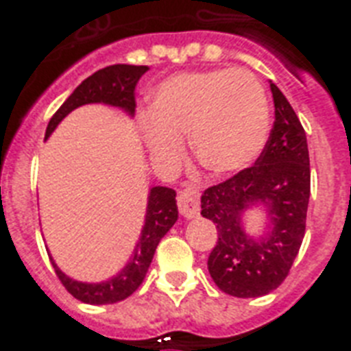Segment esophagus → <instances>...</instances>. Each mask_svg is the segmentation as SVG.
I'll list each match as a JSON object with an SVG mask.
<instances>
[{
  "mask_svg": "<svg viewBox=\"0 0 351 351\" xmlns=\"http://www.w3.org/2000/svg\"><path fill=\"white\" fill-rule=\"evenodd\" d=\"M176 200H178V211L186 219H195L200 211V195L197 189H191V187L182 189Z\"/></svg>",
  "mask_w": 351,
  "mask_h": 351,
  "instance_id": "esophagus-1",
  "label": "esophagus"
}]
</instances>
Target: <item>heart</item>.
Returning <instances> with one entry per match:
<instances>
[{"instance_id":"b5f03b06","label":"heart","mask_w":351,"mask_h":351,"mask_svg":"<svg viewBox=\"0 0 351 351\" xmlns=\"http://www.w3.org/2000/svg\"><path fill=\"white\" fill-rule=\"evenodd\" d=\"M271 127L269 98L247 69H209L173 74L149 100L140 131L149 154L175 164L184 136L195 158L213 175H233L250 167L266 145Z\"/></svg>"}]
</instances>
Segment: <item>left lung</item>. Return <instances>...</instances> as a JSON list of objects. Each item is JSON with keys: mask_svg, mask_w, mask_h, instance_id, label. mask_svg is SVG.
I'll use <instances>...</instances> for the list:
<instances>
[{"mask_svg": "<svg viewBox=\"0 0 351 351\" xmlns=\"http://www.w3.org/2000/svg\"><path fill=\"white\" fill-rule=\"evenodd\" d=\"M269 87L275 121L255 165L208 187L200 198V213L219 231L208 258L209 275L224 293L240 299L269 293L288 277L304 239L310 202L306 132L280 89ZM253 203H264L272 220L261 241L241 228V213Z\"/></svg>", "mask_w": 351, "mask_h": 351, "instance_id": "obj_1", "label": "left lung"}]
</instances>
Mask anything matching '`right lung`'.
Segmentation results:
<instances>
[{"mask_svg": "<svg viewBox=\"0 0 351 351\" xmlns=\"http://www.w3.org/2000/svg\"><path fill=\"white\" fill-rule=\"evenodd\" d=\"M147 65H109L100 69L98 73L84 80L74 89V93L63 101L62 107L52 114L49 125H47L45 136H51V132L69 112L76 107L85 104H109V106L120 107L129 114L134 112L136 101H134V89L143 74L147 73ZM176 193L171 187H153L149 193L147 213H145V224H143L142 234L138 240L131 261L127 262L125 267L118 273L117 277L109 278L100 284H85L69 278L65 273L58 269L52 262L60 282L65 286L69 293L74 299L87 302V304H114L118 300L127 299L140 288L143 277L147 273L151 261H153L156 245L173 224L178 219L176 209Z\"/></svg>", "mask_w": 351, "mask_h": 351, "instance_id": "obj_1", "label": "right lung"}]
</instances>
